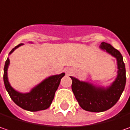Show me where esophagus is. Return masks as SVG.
<instances>
[{
	"label": "esophagus",
	"mask_w": 130,
	"mask_h": 130,
	"mask_svg": "<svg viewBox=\"0 0 130 130\" xmlns=\"http://www.w3.org/2000/svg\"><path fill=\"white\" fill-rule=\"evenodd\" d=\"M65 72H66V73H67V74H70L72 73V70L70 69H67L65 70Z\"/></svg>",
	"instance_id": "1"
}]
</instances>
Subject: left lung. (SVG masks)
<instances>
[{
  "label": "left lung",
  "instance_id": "1",
  "mask_svg": "<svg viewBox=\"0 0 130 130\" xmlns=\"http://www.w3.org/2000/svg\"><path fill=\"white\" fill-rule=\"evenodd\" d=\"M100 48L117 58V76L110 86H96L70 77L72 90L83 109L90 112H102L113 106L119 99L126 84V69L120 52L107 43L103 42Z\"/></svg>",
  "mask_w": 130,
  "mask_h": 130
}]
</instances>
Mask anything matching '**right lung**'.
<instances>
[{
  "instance_id": "right-lung-1",
  "label": "right lung",
  "mask_w": 130,
  "mask_h": 130,
  "mask_svg": "<svg viewBox=\"0 0 130 130\" xmlns=\"http://www.w3.org/2000/svg\"><path fill=\"white\" fill-rule=\"evenodd\" d=\"M22 45L24 44L21 43L13 47L9 53V55ZM10 60L8 58L4 66L3 81L5 87L13 101L19 107L29 111H42L50 107L54 98L55 92L57 90L61 79L65 75V73L50 76L33 87L30 92L22 93L14 90L8 82V68Z\"/></svg>"
}]
</instances>
